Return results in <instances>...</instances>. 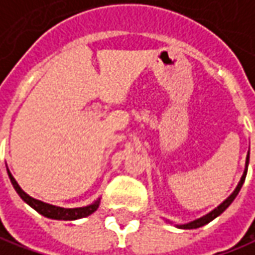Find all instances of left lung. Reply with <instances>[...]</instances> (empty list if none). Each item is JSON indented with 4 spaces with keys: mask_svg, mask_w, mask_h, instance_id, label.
<instances>
[{
    "mask_svg": "<svg viewBox=\"0 0 255 255\" xmlns=\"http://www.w3.org/2000/svg\"><path fill=\"white\" fill-rule=\"evenodd\" d=\"M249 161H250V152L247 154V158H246V168H244V172H243V175H241V180L238 181L237 187H236V190L233 191V193L228 195L227 198L221 203L220 205H217L216 208L213 210V211H210L208 214H205V216L200 217V218H197V220H193V221H190V223H184V224H175V227L178 228H183V230H193V228H200L205 226V224H208L210 221H213L214 218L220 216V214H223L226 210H227L230 204L234 201V198L237 197V194L240 193V190H241V187H243V184H244V180H246V175H247V170H249ZM165 221H168V223H171L170 220H165Z\"/></svg>",
    "mask_w": 255,
    "mask_h": 255,
    "instance_id": "1",
    "label": "left lung"
}]
</instances>
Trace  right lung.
I'll return each instance as SVG.
<instances>
[{
	"instance_id": "right-lung-1",
	"label": "right lung",
	"mask_w": 255,
	"mask_h": 255,
	"mask_svg": "<svg viewBox=\"0 0 255 255\" xmlns=\"http://www.w3.org/2000/svg\"><path fill=\"white\" fill-rule=\"evenodd\" d=\"M6 171H8L11 184L14 185V188H15V191L18 193V195H19L29 207H32L37 213H39L41 216L47 217V218H51V220H64V221L80 220V218H84V217L91 216L93 213L97 211V208L100 207L101 198H97L93 204H88L85 205V207H75V208H64V207H57V205L44 203V201H41V200L32 198L31 195H28V194L18 185V183L15 181V178L12 177V174L9 172L8 168H6Z\"/></svg>"
}]
</instances>
